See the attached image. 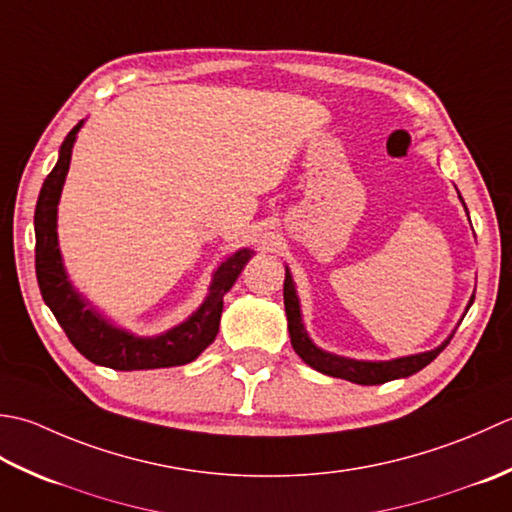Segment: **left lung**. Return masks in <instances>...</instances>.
Segmentation results:
<instances>
[{
  "label": "left lung",
  "mask_w": 512,
  "mask_h": 512,
  "mask_svg": "<svg viewBox=\"0 0 512 512\" xmlns=\"http://www.w3.org/2000/svg\"><path fill=\"white\" fill-rule=\"evenodd\" d=\"M464 210H466V205H464ZM283 296H285V311H287L291 347H294V351L309 364L311 369L331 375V378H342V380H349L356 384H384V382H391L398 378H409V375L424 369L426 364H431L437 356H440V353L446 349V344L453 338V333H451V336H448L440 344V347H435L433 351L415 353V356L384 360V362H364V360L333 356V353L322 351L320 347H316V344L309 340L305 325H302V318H300V302H298L296 285H294V280H291L289 269H285ZM473 298H471V302H468V307L473 305Z\"/></svg>",
  "instance_id": "left-lung-1"
}]
</instances>
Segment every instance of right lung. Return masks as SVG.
I'll list each match as a JSON object with an SVG mask.
<instances>
[{
	"label": "right lung",
	"instance_id": "right-lung-1",
	"mask_svg": "<svg viewBox=\"0 0 512 512\" xmlns=\"http://www.w3.org/2000/svg\"><path fill=\"white\" fill-rule=\"evenodd\" d=\"M83 125L77 123L61 143L59 161L46 176L35 207V269L41 298L55 314L61 329L75 349L90 362L117 371L165 369L179 367L196 360L214 342L223 314V296L236 283L247 260L254 256L252 249H238L214 271L210 294L194 314L179 327L154 338H139L134 333L110 325L95 309L88 307L75 289L61 263L57 241V205L70 168V154L77 132Z\"/></svg>",
	"mask_w": 512,
	"mask_h": 512
}]
</instances>
